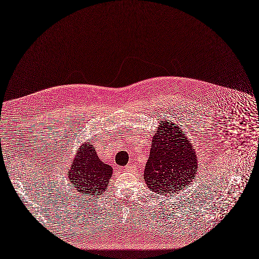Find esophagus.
<instances>
[{"instance_id": "obj_1", "label": "esophagus", "mask_w": 259, "mask_h": 259, "mask_svg": "<svg viewBox=\"0 0 259 259\" xmlns=\"http://www.w3.org/2000/svg\"><path fill=\"white\" fill-rule=\"evenodd\" d=\"M124 169H125L126 171H131V172H133V171H135V170H136V167H135L134 165H132V164H127V165L124 167Z\"/></svg>"}]
</instances>
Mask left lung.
Instances as JSON below:
<instances>
[{"label": "left lung", "instance_id": "1", "mask_svg": "<svg viewBox=\"0 0 259 259\" xmlns=\"http://www.w3.org/2000/svg\"><path fill=\"white\" fill-rule=\"evenodd\" d=\"M151 141L144 180L152 192L173 196L196 177L197 153L183 130L166 118L158 123Z\"/></svg>", "mask_w": 259, "mask_h": 259}]
</instances>
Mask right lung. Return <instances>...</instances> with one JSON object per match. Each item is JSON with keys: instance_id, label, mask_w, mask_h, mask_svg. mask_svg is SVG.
<instances>
[{"instance_id": "obj_1", "label": "right lung", "mask_w": 259, "mask_h": 259, "mask_svg": "<svg viewBox=\"0 0 259 259\" xmlns=\"http://www.w3.org/2000/svg\"><path fill=\"white\" fill-rule=\"evenodd\" d=\"M112 174V167L101 160L89 140L76 151L67 176L79 194L96 197L108 189Z\"/></svg>"}]
</instances>
